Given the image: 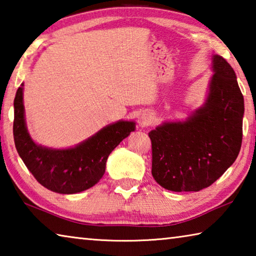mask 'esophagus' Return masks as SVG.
Here are the masks:
<instances>
[{
  "label": "esophagus",
  "mask_w": 256,
  "mask_h": 256,
  "mask_svg": "<svg viewBox=\"0 0 256 256\" xmlns=\"http://www.w3.org/2000/svg\"><path fill=\"white\" fill-rule=\"evenodd\" d=\"M140 122H141V125H148L151 122V118H150V116H148V115H144L141 118Z\"/></svg>",
  "instance_id": "obj_1"
}]
</instances>
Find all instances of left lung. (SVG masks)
Returning <instances> with one entry per match:
<instances>
[{"mask_svg":"<svg viewBox=\"0 0 256 256\" xmlns=\"http://www.w3.org/2000/svg\"><path fill=\"white\" fill-rule=\"evenodd\" d=\"M203 105L182 122H164L149 132L152 176L164 188L198 192L235 162L242 138L244 97L235 71L219 55Z\"/></svg>","mask_w":256,"mask_h":256,"instance_id":"1","label":"left lung"}]
</instances>
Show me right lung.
<instances>
[{
  "mask_svg": "<svg viewBox=\"0 0 256 256\" xmlns=\"http://www.w3.org/2000/svg\"><path fill=\"white\" fill-rule=\"evenodd\" d=\"M14 138L16 151L38 183L60 194L82 192L105 174L108 156L136 128L130 120L107 125L94 136L68 149H52L30 138L24 120V84L14 98Z\"/></svg>",
  "mask_w": 256,
  "mask_h": 256,
  "instance_id": "add662e5",
  "label": "right lung"
}]
</instances>
